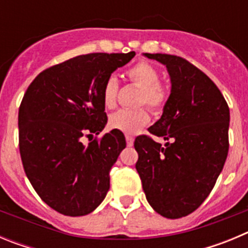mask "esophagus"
Listing matches in <instances>:
<instances>
[{
	"label": "esophagus",
	"instance_id": "1",
	"mask_svg": "<svg viewBox=\"0 0 248 248\" xmlns=\"http://www.w3.org/2000/svg\"><path fill=\"white\" fill-rule=\"evenodd\" d=\"M125 139H126V145L133 146V144H134V138L131 137V135H125Z\"/></svg>",
	"mask_w": 248,
	"mask_h": 248
}]
</instances>
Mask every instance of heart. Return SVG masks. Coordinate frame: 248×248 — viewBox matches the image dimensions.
<instances>
[{"mask_svg": "<svg viewBox=\"0 0 248 248\" xmlns=\"http://www.w3.org/2000/svg\"><path fill=\"white\" fill-rule=\"evenodd\" d=\"M125 77L131 84L140 88L138 104H146L155 113H160L166 107L170 98V87L168 83L160 80V73L156 68L146 61H140L128 68ZM118 80L115 77H109L102 89V99L107 109H113L117 105ZM150 120V114L145 107L138 109H120L111 114L109 126L117 130L135 134L144 128Z\"/></svg>", "mask_w": 248, "mask_h": 248, "instance_id": "b5f03b06", "label": "heart"}]
</instances>
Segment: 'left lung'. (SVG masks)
<instances>
[{"label": "left lung", "instance_id": "left-lung-1", "mask_svg": "<svg viewBox=\"0 0 248 248\" xmlns=\"http://www.w3.org/2000/svg\"><path fill=\"white\" fill-rule=\"evenodd\" d=\"M163 63L171 79L164 113L149 133L135 138V168L146 200L157 214L180 218L194 212L214 189L229 153L230 109L220 89L189 61L145 53Z\"/></svg>", "mask_w": 248, "mask_h": 248}]
</instances>
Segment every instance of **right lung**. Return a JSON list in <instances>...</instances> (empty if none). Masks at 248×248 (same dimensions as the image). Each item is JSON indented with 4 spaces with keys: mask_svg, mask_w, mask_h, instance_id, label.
I'll return each instance as SVG.
<instances>
[{
    "mask_svg": "<svg viewBox=\"0 0 248 248\" xmlns=\"http://www.w3.org/2000/svg\"><path fill=\"white\" fill-rule=\"evenodd\" d=\"M135 52L89 53L52 65L26 91L18 110V145L23 169L38 196L65 216L91 214L110 186L109 171L126 146L108 122L102 89Z\"/></svg>",
    "mask_w": 248,
    "mask_h": 248,
    "instance_id": "right-lung-1",
    "label": "right lung"
}]
</instances>
